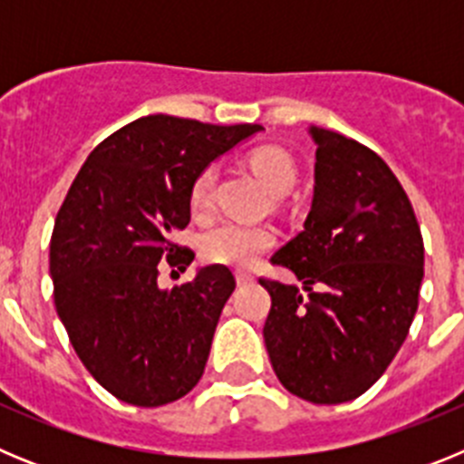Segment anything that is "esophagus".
Wrapping results in <instances>:
<instances>
[{"label":"esophagus","mask_w":464,"mask_h":464,"mask_svg":"<svg viewBox=\"0 0 464 464\" xmlns=\"http://www.w3.org/2000/svg\"><path fill=\"white\" fill-rule=\"evenodd\" d=\"M253 281V274L251 272H244V269H237V283H251Z\"/></svg>","instance_id":"obj_1"}]
</instances>
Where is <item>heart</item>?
Listing matches in <instances>:
<instances>
[{"mask_svg": "<svg viewBox=\"0 0 464 464\" xmlns=\"http://www.w3.org/2000/svg\"><path fill=\"white\" fill-rule=\"evenodd\" d=\"M251 167L274 195H285L297 183V162L288 150L278 146H262L251 153ZM216 167H207L197 174L190 188V207L197 216L211 211L213 190H216ZM274 244V229L267 225L223 220L213 225L199 239V251L208 262L246 267L262 251Z\"/></svg>", "mask_w": 464, "mask_h": 464, "instance_id": "1", "label": "heart"}]
</instances>
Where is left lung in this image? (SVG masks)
Listing matches in <instances>:
<instances>
[{
	"label": "left lung",
	"mask_w": 464,
	"mask_h": 464,
	"mask_svg": "<svg viewBox=\"0 0 464 464\" xmlns=\"http://www.w3.org/2000/svg\"><path fill=\"white\" fill-rule=\"evenodd\" d=\"M309 134V216L272 256L299 283L260 278L272 297L262 334L285 391L342 404L370 391L407 339L425 248L407 192L374 150L323 127Z\"/></svg>",
	"instance_id": "left-lung-1"
}]
</instances>
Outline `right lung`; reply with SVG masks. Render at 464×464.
I'll list each match as a JSON object with an SVG mask.
<instances>
[{"instance_id":"add662e5","label":"right lung","mask_w":464,"mask_h":464,"mask_svg":"<svg viewBox=\"0 0 464 464\" xmlns=\"http://www.w3.org/2000/svg\"><path fill=\"white\" fill-rule=\"evenodd\" d=\"M257 132L143 116L104 139L73 179L51 237L55 309L85 370L118 400L162 407L202 379L235 276L208 265L162 290L158 265L195 260L171 241L190 223L192 181Z\"/></svg>"}]
</instances>
